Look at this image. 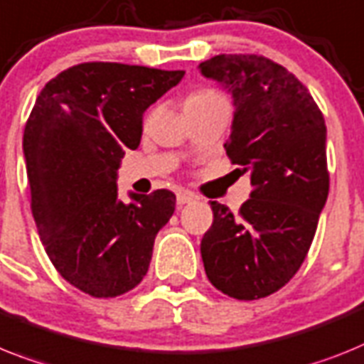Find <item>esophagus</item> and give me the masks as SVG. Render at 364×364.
<instances>
[{"label":"esophagus","instance_id":"obj_1","mask_svg":"<svg viewBox=\"0 0 364 364\" xmlns=\"http://www.w3.org/2000/svg\"><path fill=\"white\" fill-rule=\"evenodd\" d=\"M194 200H196V198L192 196V194H188V192H179V194H177V205L179 207L187 205V203H192Z\"/></svg>","mask_w":364,"mask_h":364}]
</instances>
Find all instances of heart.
Wrapping results in <instances>:
<instances>
[{
  "mask_svg": "<svg viewBox=\"0 0 364 364\" xmlns=\"http://www.w3.org/2000/svg\"><path fill=\"white\" fill-rule=\"evenodd\" d=\"M213 96H220V94L215 92V90H210V88H201V90L192 92L191 96L187 97V102H191V100H203V97H213Z\"/></svg>",
  "mask_w": 364,
  "mask_h": 364,
  "instance_id": "heart-1",
  "label": "heart"
}]
</instances>
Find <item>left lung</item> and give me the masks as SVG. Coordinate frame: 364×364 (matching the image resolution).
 Masks as SVG:
<instances>
[{
  "mask_svg": "<svg viewBox=\"0 0 364 364\" xmlns=\"http://www.w3.org/2000/svg\"><path fill=\"white\" fill-rule=\"evenodd\" d=\"M198 68L233 96L224 148L253 187L237 215L210 201L201 259L220 292L259 300L292 279L313 242L329 192L326 122L294 73L262 55H216Z\"/></svg>",
  "mask_w": 364,
  "mask_h": 364,
  "instance_id": "left-lung-1",
  "label": "left lung"
}]
</instances>
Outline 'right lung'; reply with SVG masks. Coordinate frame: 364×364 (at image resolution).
<instances>
[{"label": "right lung", "mask_w": 364, "mask_h": 364, "mask_svg": "<svg viewBox=\"0 0 364 364\" xmlns=\"http://www.w3.org/2000/svg\"><path fill=\"white\" fill-rule=\"evenodd\" d=\"M183 70L83 63L36 97L23 131L31 210L60 276L94 298H114L148 272L159 229L176 209L166 188L118 200L125 149H136L142 114Z\"/></svg>", "instance_id": "add662e5"}]
</instances>
